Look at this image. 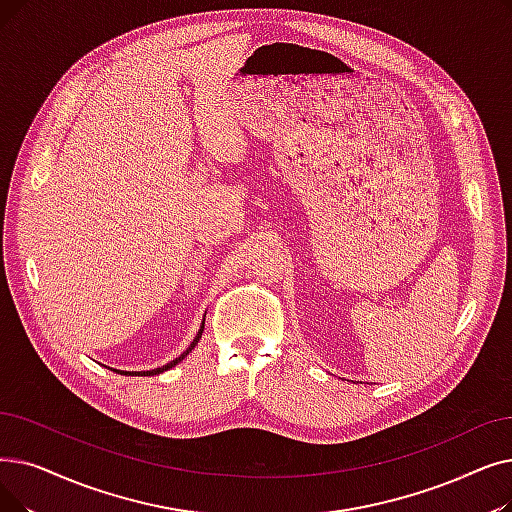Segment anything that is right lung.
<instances>
[{
  "mask_svg": "<svg viewBox=\"0 0 512 512\" xmlns=\"http://www.w3.org/2000/svg\"><path fill=\"white\" fill-rule=\"evenodd\" d=\"M203 330H205V318H203V322H201V328H198V332H196V337L192 339V343L188 345V349L182 353V355H177L175 360H171V362H167L165 366H159V368H154V370H142V372H133V370H117V368H110L113 372H121V374H127V376H154V374H161V372H165V370H169V368H173L175 364H180L186 355L198 345V341H201V337H203Z\"/></svg>",
  "mask_w": 512,
  "mask_h": 512,
  "instance_id": "1",
  "label": "right lung"
}]
</instances>
